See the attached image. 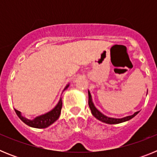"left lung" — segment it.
Masks as SVG:
<instances>
[{
    "label": "left lung",
    "mask_w": 157,
    "mask_h": 157,
    "mask_svg": "<svg viewBox=\"0 0 157 157\" xmlns=\"http://www.w3.org/2000/svg\"><path fill=\"white\" fill-rule=\"evenodd\" d=\"M88 94H89V106H90V109L93 116H94L95 118H97L98 120H99L100 121H102L105 123H109V124H117V123H123V122L127 121V120H130V119H132L133 117H134V116L138 114V112H136L134 115H132V116H127V117L122 118V119H116V118L108 117V116L103 115L101 112H99L98 109H96L92 101V98H91L90 93L89 92V91H88Z\"/></svg>",
    "instance_id": "8db88e82"
}]
</instances>
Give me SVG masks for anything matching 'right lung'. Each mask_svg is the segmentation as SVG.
<instances>
[{"mask_svg":"<svg viewBox=\"0 0 157 157\" xmlns=\"http://www.w3.org/2000/svg\"><path fill=\"white\" fill-rule=\"evenodd\" d=\"M69 86V85L65 87L64 90H66L67 87ZM62 109V99L59 100V101L58 102V104L56 105V106L52 110H51L50 112H47L45 114L41 115L40 116H37L34 120H27V118H24L21 116V112H19L18 110L15 109V112L17 114V116H19V118L24 123H26L27 125L30 126L32 127H35V128H45V127H48V126H50L51 124L54 123L55 121L58 120V118L59 117V115H60V112H61Z\"/></svg>","mask_w":157,"mask_h":157,"instance_id":"1","label":"right lung"}]
</instances>
